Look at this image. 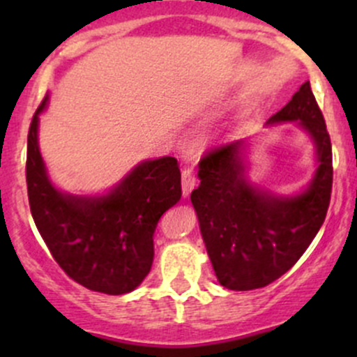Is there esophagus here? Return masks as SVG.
<instances>
[{
  "mask_svg": "<svg viewBox=\"0 0 357 357\" xmlns=\"http://www.w3.org/2000/svg\"><path fill=\"white\" fill-rule=\"evenodd\" d=\"M197 186V178L195 172L192 171L190 167H185L181 172V188H183V195L188 197L192 193V190Z\"/></svg>",
  "mask_w": 357,
  "mask_h": 357,
  "instance_id": "34e87169",
  "label": "esophagus"
}]
</instances>
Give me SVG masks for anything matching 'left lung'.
Instances as JSON below:
<instances>
[{"label":"left lung","mask_w":357,"mask_h":357,"mask_svg":"<svg viewBox=\"0 0 357 357\" xmlns=\"http://www.w3.org/2000/svg\"><path fill=\"white\" fill-rule=\"evenodd\" d=\"M298 121L311 135L318 171L304 193L278 197L248 183L243 142L200 158V186L192 192L202 238L219 283L229 290L269 285L301 259L321 228L332 197V142L309 81L268 124Z\"/></svg>","instance_id":"left-lung-1"}]
</instances>
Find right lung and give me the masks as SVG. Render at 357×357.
Returning a JSON list of instances; mask_svg holds the SVG:
<instances>
[{
    "instance_id": "right-lung-1",
    "label": "right lung",
    "mask_w": 357,
    "mask_h": 357,
    "mask_svg": "<svg viewBox=\"0 0 357 357\" xmlns=\"http://www.w3.org/2000/svg\"><path fill=\"white\" fill-rule=\"evenodd\" d=\"M41 102L27 135V195L36 226L60 268L93 291L122 295L135 290L153 262L158 219L181 199L174 157L142 162L103 197L59 192L46 174L38 146Z\"/></svg>"
}]
</instances>
